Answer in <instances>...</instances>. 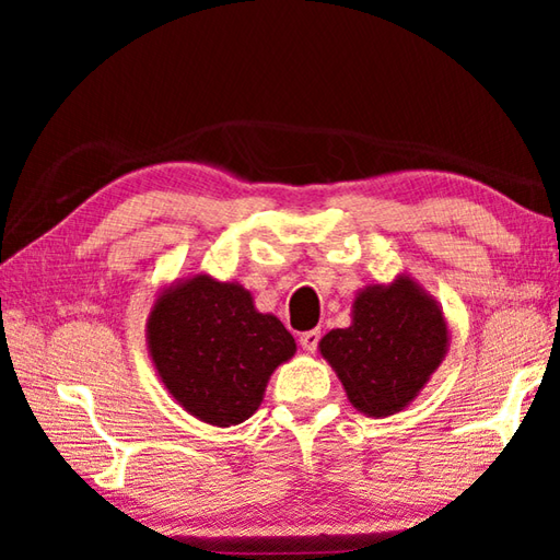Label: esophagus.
<instances>
[{"label":"esophagus","instance_id":"obj_1","mask_svg":"<svg viewBox=\"0 0 560 560\" xmlns=\"http://www.w3.org/2000/svg\"><path fill=\"white\" fill-rule=\"evenodd\" d=\"M318 340H320L318 330H306V334H301L299 343H301L303 350H308V353H314V350L318 348Z\"/></svg>","mask_w":560,"mask_h":560}]
</instances>
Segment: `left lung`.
I'll use <instances>...</instances> for the list:
<instances>
[{"label":"left lung","instance_id":"8db88e82","mask_svg":"<svg viewBox=\"0 0 560 560\" xmlns=\"http://www.w3.org/2000/svg\"><path fill=\"white\" fill-rule=\"evenodd\" d=\"M350 405L368 417H390L417 400L450 350V326L438 299L410 273L368 283L353 299L350 326L320 338Z\"/></svg>","mask_w":560,"mask_h":560}]
</instances>
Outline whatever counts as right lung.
<instances>
[{"label":"right lung","instance_id":"1","mask_svg":"<svg viewBox=\"0 0 560 560\" xmlns=\"http://www.w3.org/2000/svg\"><path fill=\"white\" fill-rule=\"evenodd\" d=\"M145 340L170 397L214 428L249 420L271 373L296 353V340L277 316L257 311L252 291L210 273L158 291Z\"/></svg>","mask_w":560,"mask_h":560}]
</instances>
